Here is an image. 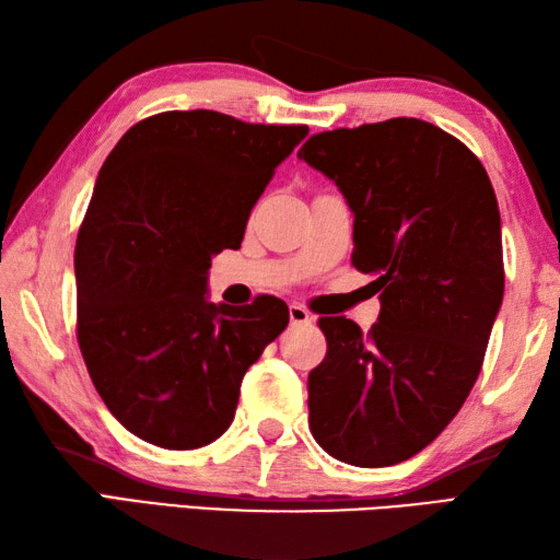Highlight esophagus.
Segmentation results:
<instances>
[{"label":"esophagus","mask_w":560,"mask_h":560,"mask_svg":"<svg viewBox=\"0 0 560 560\" xmlns=\"http://www.w3.org/2000/svg\"><path fill=\"white\" fill-rule=\"evenodd\" d=\"M289 317H291V325H307V323H313V319H315L313 313L307 311V307L299 305V303H291Z\"/></svg>","instance_id":"obj_1"}]
</instances>
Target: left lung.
Listing matches in <instances>:
<instances>
[{
    "instance_id": "obj_1",
    "label": "left lung",
    "mask_w": 560,
    "mask_h": 560,
    "mask_svg": "<svg viewBox=\"0 0 560 560\" xmlns=\"http://www.w3.org/2000/svg\"><path fill=\"white\" fill-rule=\"evenodd\" d=\"M299 159L341 189L351 261L380 291L368 335L319 317L311 433L339 462L389 467L431 445L479 377L505 289L493 185L459 139L416 117L313 135Z\"/></svg>"
}]
</instances>
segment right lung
Wrapping results in <instances>:
<instances>
[{"label": "right lung", "instance_id": "add662e5", "mask_svg": "<svg viewBox=\"0 0 560 560\" xmlns=\"http://www.w3.org/2000/svg\"><path fill=\"white\" fill-rule=\"evenodd\" d=\"M305 135L168 110L129 127L105 159L74 249L77 339L105 407L147 443L197 450L223 435L247 368L287 329L273 295L209 303L207 271L241 247L249 211Z\"/></svg>", "mask_w": 560, "mask_h": 560}]
</instances>
